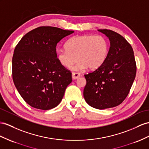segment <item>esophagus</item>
I'll list each match as a JSON object with an SVG mask.
<instances>
[{"label":"esophagus","mask_w":149,"mask_h":149,"mask_svg":"<svg viewBox=\"0 0 149 149\" xmlns=\"http://www.w3.org/2000/svg\"><path fill=\"white\" fill-rule=\"evenodd\" d=\"M72 79H77L80 77V76H81V74L79 72H73L72 73Z\"/></svg>","instance_id":"obj_1"}]
</instances>
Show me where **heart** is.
Here are the masks:
<instances>
[{"label":"heart","instance_id":"obj_1","mask_svg":"<svg viewBox=\"0 0 149 149\" xmlns=\"http://www.w3.org/2000/svg\"><path fill=\"white\" fill-rule=\"evenodd\" d=\"M65 48L57 49V60L62 66L70 68L78 58L80 62L74 67L75 70H96L104 63L108 54V42L100 35L75 36L67 41Z\"/></svg>","mask_w":149,"mask_h":149}]
</instances>
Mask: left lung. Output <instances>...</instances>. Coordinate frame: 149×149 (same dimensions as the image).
Segmentation results:
<instances>
[{
    "mask_svg": "<svg viewBox=\"0 0 149 149\" xmlns=\"http://www.w3.org/2000/svg\"><path fill=\"white\" fill-rule=\"evenodd\" d=\"M110 41L105 62L97 69L85 74L84 97L92 107L103 109L120 104L134 81L136 65L133 48L125 38L109 29H98Z\"/></svg>",
    "mask_w": 149,
    "mask_h": 149,
    "instance_id": "obj_1",
    "label": "left lung"
}]
</instances>
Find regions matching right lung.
Instances as JSON below:
<instances>
[{
	"mask_svg": "<svg viewBox=\"0 0 149 149\" xmlns=\"http://www.w3.org/2000/svg\"><path fill=\"white\" fill-rule=\"evenodd\" d=\"M74 31L41 26L21 38L13 56V79L19 93L32 107L48 110L62 101L72 73L56 58V47Z\"/></svg>",
	"mask_w": 149,
	"mask_h": 149,
	"instance_id": "1",
	"label": "right lung"
}]
</instances>
